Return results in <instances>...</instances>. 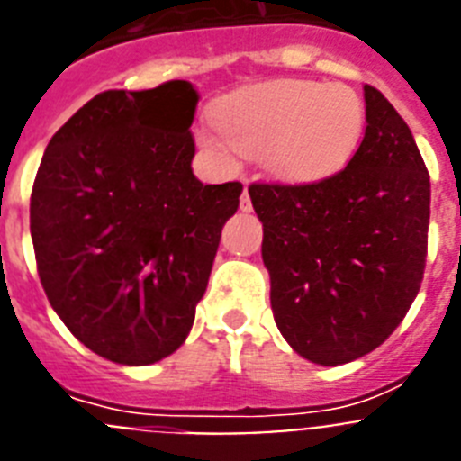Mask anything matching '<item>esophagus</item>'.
I'll list each match as a JSON object with an SVG mask.
<instances>
[{
    "label": "esophagus",
    "instance_id": "esophagus-1",
    "mask_svg": "<svg viewBox=\"0 0 461 461\" xmlns=\"http://www.w3.org/2000/svg\"><path fill=\"white\" fill-rule=\"evenodd\" d=\"M240 210H242V212H251V198H249V191H247V186H244L242 198H240Z\"/></svg>",
    "mask_w": 461,
    "mask_h": 461
}]
</instances>
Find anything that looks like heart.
Instances as JSON below:
<instances>
[{
  "label": "heart",
  "mask_w": 461,
  "mask_h": 461,
  "mask_svg": "<svg viewBox=\"0 0 461 461\" xmlns=\"http://www.w3.org/2000/svg\"><path fill=\"white\" fill-rule=\"evenodd\" d=\"M219 131H203L212 152L263 154L286 180H321L344 168L360 148L367 113L348 85L276 80L233 94L217 110Z\"/></svg>",
  "instance_id": "obj_1"
}]
</instances>
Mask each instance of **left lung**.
Segmentation results:
<instances>
[{
	"mask_svg": "<svg viewBox=\"0 0 461 461\" xmlns=\"http://www.w3.org/2000/svg\"><path fill=\"white\" fill-rule=\"evenodd\" d=\"M365 104V138L344 170L309 185L249 186L276 328L323 367L388 339L425 272L429 173L393 104L372 85Z\"/></svg>",
	"mask_w": 461,
	"mask_h": 461,
	"instance_id": "obj_1",
	"label": "left lung"
}]
</instances>
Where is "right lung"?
Here are the masks:
<instances>
[{
	"label": "right lung",
	"mask_w": 461,
	"mask_h": 461,
	"mask_svg": "<svg viewBox=\"0 0 461 461\" xmlns=\"http://www.w3.org/2000/svg\"><path fill=\"white\" fill-rule=\"evenodd\" d=\"M186 80L110 89L50 138L30 203L41 284L89 351L152 365L185 344L242 185L191 170Z\"/></svg>",
	"instance_id": "add662e5"
}]
</instances>
